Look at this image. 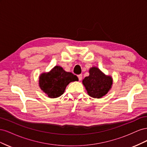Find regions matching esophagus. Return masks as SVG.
Masks as SVG:
<instances>
[{"mask_svg": "<svg viewBox=\"0 0 147 147\" xmlns=\"http://www.w3.org/2000/svg\"><path fill=\"white\" fill-rule=\"evenodd\" d=\"M82 77H82V74H80V75H78V80H79L80 81L82 80Z\"/></svg>", "mask_w": 147, "mask_h": 147, "instance_id": "esophagus-1", "label": "esophagus"}]
</instances>
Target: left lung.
<instances>
[{
  "label": "left lung",
  "instance_id": "left-lung-1",
  "mask_svg": "<svg viewBox=\"0 0 147 147\" xmlns=\"http://www.w3.org/2000/svg\"><path fill=\"white\" fill-rule=\"evenodd\" d=\"M90 75L83 80V84L85 87L88 95L99 99L107 94L112 88L113 80L112 77L105 75L96 67H92L90 70Z\"/></svg>",
  "mask_w": 147,
  "mask_h": 147
}]
</instances>
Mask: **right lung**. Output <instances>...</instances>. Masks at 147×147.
<instances>
[{
	"instance_id": "1",
	"label": "right lung",
	"mask_w": 147,
	"mask_h": 147,
	"mask_svg": "<svg viewBox=\"0 0 147 147\" xmlns=\"http://www.w3.org/2000/svg\"><path fill=\"white\" fill-rule=\"evenodd\" d=\"M78 80L76 75L67 72L60 66H55L49 72L42 74L39 77V86L50 98H56L63 94L66 86Z\"/></svg>"
}]
</instances>
